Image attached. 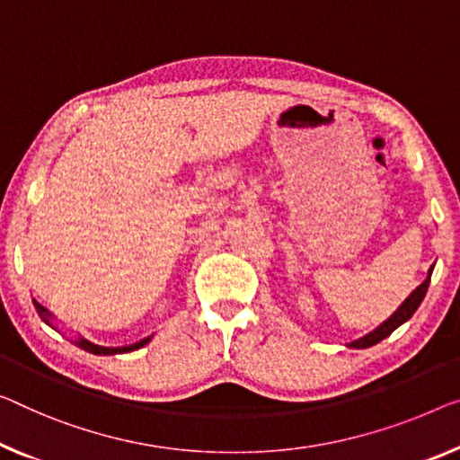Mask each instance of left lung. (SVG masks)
<instances>
[{"label": "left lung", "mask_w": 460, "mask_h": 460, "mask_svg": "<svg viewBox=\"0 0 460 460\" xmlns=\"http://www.w3.org/2000/svg\"><path fill=\"white\" fill-rule=\"evenodd\" d=\"M431 270H434V266H431V269H429L428 279L423 280V283H421L420 287H417V289H415L413 293H411V296H409L405 301H402L401 307L393 314V316H390L386 322H382V324H380L378 328H376V331L366 334V337L347 342V347H351V349H367V347L376 345V342H380L382 339H386L388 334H393L401 324H405V322H407L411 316H413L417 307H420L423 297H426L428 287H429V279H431Z\"/></svg>", "instance_id": "obj_1"}]
</instances>
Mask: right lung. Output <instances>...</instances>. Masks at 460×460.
I'll list each match as a JSON object with an SVG mask.
<instances>
[{"label": "right lung", "mask_w": 460, "mask_h": 460, "mask_svg": "<svg viewBox=\"0 0 460 460\" xmlns=\"http://www.w3.org/2000/svg\"><path fill=\"white\" fill-rule=\"evenodd\" d=\"M34 304V307H37V312H39V316L43 318L47 324L49 326H53L51 324V314L45 310L43 305L40 304H37V301H32ZM55 328V326H53ZM153 339V337H146V339H142V341H138V342H134V345H128V347H101V345H94V342H91V341H86V339H78L76 341V345L80 347V349H84V351H88V353H93V355H115V353H129V351H136V349H140V347H144L146 345V342Z\"/></svg>", "instance_id": "right-lung-1"}]
</instances>
